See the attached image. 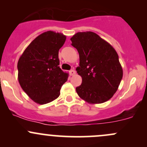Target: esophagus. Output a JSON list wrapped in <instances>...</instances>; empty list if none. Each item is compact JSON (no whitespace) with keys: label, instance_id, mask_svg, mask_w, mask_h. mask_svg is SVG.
<instances>
[{"label":"esophagus","instance_id":"1","mask_svg":"<svg viewBox=\"0 0 147 147\" xmlns=\"http://www.w3.org/2000/svg\"><path fill=\"white\" fill-rule=\"evenodd\" d=\"M69 75H70V76H72V75H75V74H76V72H75V70H74V69H71L70 71H69Z\"/></svg>","mask_w":147,"mask_h":147}]
</instances>
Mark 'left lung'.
Returning a JSON list of instances; mask_svg holds the SVG:
<instances>
[{
	"instance_id": "obj_1",
	"label": "left lung",
	"mask_w": 147,
	"mask_h": 147,
	"mask_svg": "<svg viewBox=\"0 0 147 147\" xmlns=\"http://www.w3.org/2000/svg\"><path fill=\"white\" fill-rule=\"evenodd\" d=\"M70 40L79 53L80 67L76 70L82 80L77 93L90 104L107 102L117 92L123 76L116 50L90 31L77 32Z\"/></svg>"
}]
</instances>
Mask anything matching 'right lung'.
<instances>
[{
	"label": "right lung",
	"instance_id": "1",
	"mask_svg": "<svg viewBox=\"0 0 147 147\" xmlns=\"http://www.w3.org/2000/svg\"><path fill=\"white\" fill-rule=\"evenodd\" d=\"M66 36L47 31L26 47L18 62V82L23 91L36 103L45 105L60 96L68 73L60 69L59 50Z\"/></svg>",
	"mask_w": 147,
	"mask_h": 147
}]
</instances>
